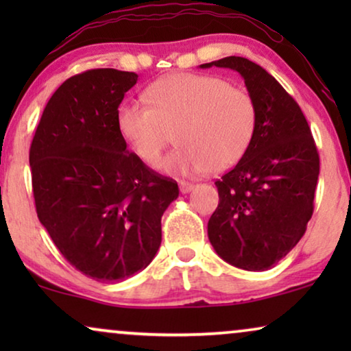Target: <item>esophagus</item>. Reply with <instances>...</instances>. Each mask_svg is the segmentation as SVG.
Wrapping results in <instances>:
<instances>
[{"instance_id":"esophagus-1","label":"esophagus","mask_w":351,"mask_h":351,"mask_svg":"<svg viewBox=\"0 0 351 351\" xmlns=\"http://www.w3.org/2000/svg\"><path fill=\"white\" fill-rule=\"evenodd\" d=\"M179 189L182 193H189V191L193 190V184H190V182H185V180H180L179 182Z\"/></svg>"}]
</instances>
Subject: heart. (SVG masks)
<instances>
[{"label": "heart", "mask_w": 351, "mask_h": 351, "mask_svg": "<svg viewBox=\"0 0 351 351\" xmlns=\"http://www.w3.org/2000/svg\"><path fill=\"white\" fill-rule=\"evenodd\" d=\"M147 104L126 100L118 107V131L147 166L160 165L177 131L180 147L162 169L176 174L233 167L251 147L257 131L256 100L213 75L174 73L147 89Z\"/></svg>", "instance_id": "1"}]
</instances>
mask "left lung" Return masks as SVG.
<instances>
[{
  "label": "left lung",
  "instance_id": "left-lung-1",
  "mask_svg": "<svg viewBox=\"0 0 351 351\" xmlns=\"http://www.w3.org/2000/svg\"><path fill=\"white\" fill-rule=\"evenodd\" d=\"M213 65L243 76L258 121L244 156L215 182L219 206L208 237L230 265L263 271L304 237L313 214L319 155L299 104L267 70L234 56L199 66Z\"/></svg>",
  "mask_w": 351,
  "mask_h": 351
}]
</instances>
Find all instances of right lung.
Masks as SVG:
<instances>
[{"label":"right lung","mask_w":351,"mask_h":351,"mask_svg":"<svg viewBox=\"0 0 351 351\" xmlns=\"http://www.w3.org/2000/svg\"><path fill=\"white\" fill-rule=\"evenodd\" d=\"M137 78L94 69L64 81L30 147L38 219L70 265L102 282L153 261L162 214L179 196L177 182L129 152L118 131V107Z\"/></svg>","instance_id":"right-lung-1"}]
</instances>
